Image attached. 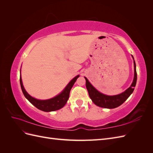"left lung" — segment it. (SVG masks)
<instances>
[{
  "instance_id": "1",
  "label": "left lung",
  "mask_w": 153,
  "mask_h": 153,
  "mask_svg": "<svg viewBox=\"0 0 153 153\" xmlns=\"http://www.w3.org/2000/svg\"><path fill=\"white\" fill-rule=\"evenodd\" d=\"M132 57L133 58V56ZM134 71H135V75H134L133 81L131 86L123 93L115 96H107L101 93L91 84V83L87 79V78L85 77L86 80V88L90 98L95 105L105 108H114L122 105L131 94L134 89H135L134 87L136 85L137 74L135 61H134Z\"/></svg>"
}]
</instances>
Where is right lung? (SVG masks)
Here are the masks:
<instances>
[{
	"label": "right lung",
	"instance_id": "obj_1",
	"mask_svg": "<svg viewBox=\"0 0 153 153\" xmlns=\"http://www.w3.org/2000/svg\"><path fill=\"white\" fill-rule=\"evenodd\" d=\"M78 77H79V75H77L73 80H71L61 94L55 96V98L47 100H39L35 99L27 93L24 89V85H23L21 75L20 76V82L23 93H24L25 98L32 105L35 106L37 108L44 111V112H51V111L57 110L61 108L66 105L68 100L69 99V92H70L73 85L75 84V82Z\"/></svg>",
	"mask_w": 153,
	"mask_h": 153
}]
</instances>
